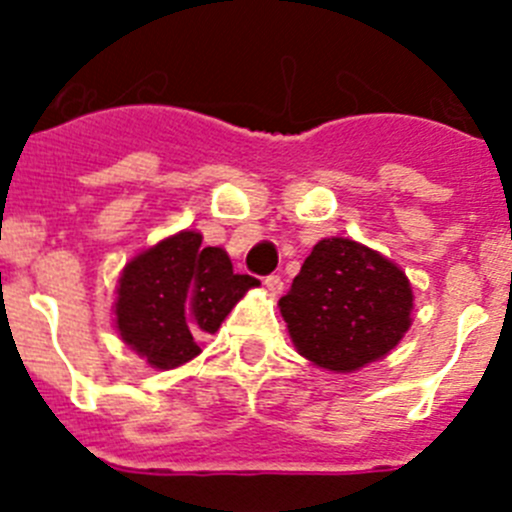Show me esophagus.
Here are the masks:
<instances>
[{"label":"esophagus","instance_id":"34e87169","mask_svg":"<svg viewBox=\"0 0 512 512\" xmlns=\"http://www.w3.org/2000/svg\"><path fill=\"white\" fill-rule=\"evenodd\" d=\"M264 287L269 289L271 297H279L284 292V282H282V277H277V274H271V277H266L264 279Z\"/></svg>","mask_w":512,"mask_h":512}]
</instances>
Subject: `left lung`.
Masks as SVG:
<instances>
[{
	"mask_svg": "<svg viewBox=\"0 0 512 512\" xmlns=\"http://www.w3.org/2000/svg\"><path fill=\"white\" fill-rule=\"evenodd\" d=\"M413 287L405 271L351 238L312 246L279 312L297 354L333 374L384 359L413 325Z\"/></svg>",
	"mask_w": 512,
	"mask_h": 512,
	"instance_id": "8db88e82",
	"label": "left lung"
}]
</instances>
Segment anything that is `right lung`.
I'll return each mask as SVG.
<instances>
[{"mask_svg": "<svg viewBox=\"0 0 512 512\" xmlns=\"http://www.w3.org/2000/svg\"><path fill=\"white\" fill-rule=\"evenodd\" d=\"M253 287L259 279L233 274L225 248L202 246L197 230H179L122 266L112 323L148 366L169 372L202 354V338Z\"/></svg>", "mask_w": 512, "mask_h": 512, "instance_id": "1", "label": "right lung"}]
</instances>
